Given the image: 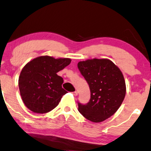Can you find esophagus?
I'll return each instance as SVG.
<instances>
[{"label":"esophagus","instance_id":"esophagus-1","mask_svg":"<svg viewBox=\"0 0 151 151\" xmlns=\"http://www.w3.org/2000/svg\"><path fill=\"white\" fill-rule=\"evenodd\" d=\"M73 96H78V92H77V91H76V92H73Z\"/></svg>","mask_w":151,"mask_h":151}]
</instances>
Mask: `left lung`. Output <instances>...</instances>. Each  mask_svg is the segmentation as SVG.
<instances>
[{"label": "left lung", "instance_id": "left-lung-1", "mask_svg": "<svg viewBox=\"0 0 151 151\" xmlns=\"http://www.w3.org/2000/svg\"><path fill=\"white\" fill-rule=\"evenodd\" d=\"M80 71L90 90V100L78 111L93 122H103L118 111L126 94V85L120 68L109 59H91L79 61Z\"/></svg>", "mask_w": 151, "mask_h": 151}]
</instances>
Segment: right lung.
<instances>
[{
    "instance_id": "1",
    "label": "right lung",
    "mask_w": 151,
    "mask_h": 151,
    "mask_svg": "<svg viewBox=\"0 0 151 151\" xmlns=\"http://www.w3.org/2000/svg\"><path fill=\"white\" fill-rule=\"evenodd\" d=\"M70 58L40 56L27 63L19 77V89L25 106L36 113L55 109L67 92L62 88L64 80L57 73L70 64Z\"/></svg>"
}]
</instances>
